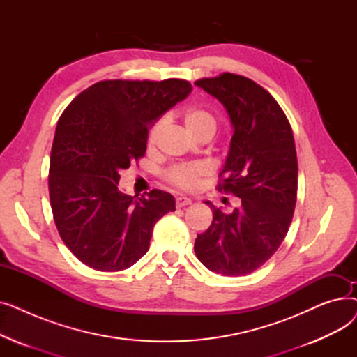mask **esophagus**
<instances>
[{"instance_id":"34e87169","label":"esophagus","mask_w":357,"mask_h":357,"mask_svg":"<svg viewBox=\"0 0 357 357\" xmlns=\"http://www.w3.org/2000/svg\"><path fill=\"white\" fill-rule=\"evenodd\" d=\"M175 204H176L178 208H182V207H186V205H191L192 201L190 198H186V197H178Z\"/></svg>"}]
</instances>
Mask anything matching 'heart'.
<instances>
[{"label":"heart","instance_id":"obj_1","mask_svg":"<svg viewBox=\"0 0 357 357\" xmlns=\"http://www.w3.org/2000/svg\"><path fill=\"white\" fill-rule=\"evenodd\" d=\"M182 120L186 131H188L191 136H197L198 133L205 130L214 131L215 128V120L211 112L199 107H190L183 109ZM163 127H165L163 119H158L156 121L152 123V126L149 127L147 137H146L149 147H153L158 143ZM210 174H211V166L205 162L183 163V165H176V166H172L171 169H167L166 179L174 186H176L178 190L195 191L201 183V179L204 176H208Z\"/></svg>","mask_w":357,"mask_h":357}]
</instances>
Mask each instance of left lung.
<instances>
[{"instance_id": "obj_1", "label": "left lung", "mask_w": 357, "mask_h": 357, "mask_svg": "<svg viewBox=\"0 0 357 357\" xmlns=\"http://www.w3.org/2000/svg\"><path fill=\"white\" fill-rule=\"evenodd\" d=\"M195 85L226 107L234 133L217 190L240 198L231 214L213 204L211 226L197 236L201 264L224 276H243L268 261L291 226L298 160L291 124L271 93L241 75L224 72Z\"/></svg>"}]
</instances>
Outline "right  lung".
<instances>
[{
	"instance_id": "obj_1",
	"label": "right lung",
	"mask_w": 357,
	"mask_h": 357,
	"mask_svg": "<svg viewBox=\"0 0 357 357\" xmlns=\"http://www.w3.org/2000/svg\"><path fill=\"white\" fill-rule=\"evenodd\" d=\"M185 79L100 81L65 108L56 126L49 197L56 229L86 266L119 272L149 250L155 224L175 211L171 194L120 192V171L146 153L147 130L185 100Z\"/></svg>"
}]
</instances>
